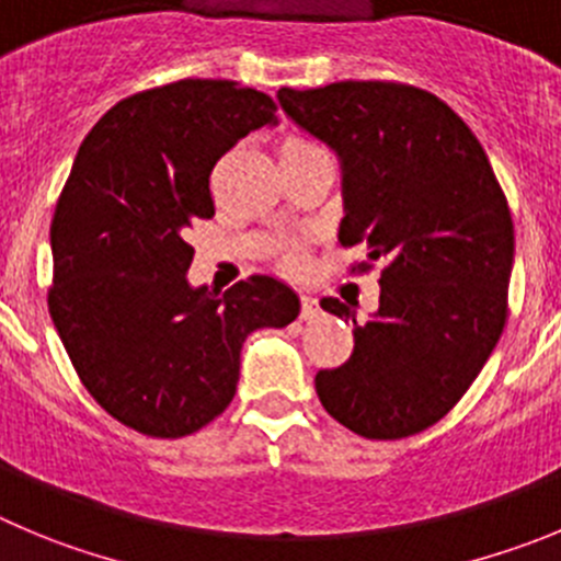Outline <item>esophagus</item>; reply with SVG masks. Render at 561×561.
<instances>
[{"mask_svg": "<svg viewBox=\"0 0 561 561\" xmlns=\"http://www.w3.org/2000/svg\"><path fill=\"white\" fill-rule=\"evenodd\" d=\"M298 301H301V318H305V321H316L318 312H321L318 298L316 296H301Z\"/></svg>", "mask_w": 561, "mask_h": 561, "instance_id": "34e87169", "label": "esophagus"}]
</instances>
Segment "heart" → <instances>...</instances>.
<instances>
[{"label": "heart", "instance_id": "obj_1", "mask_svg": "<svg viewBox=\"0 0 561 561\" xmlns=\"http://www.w3.org/2000/svg\"><path fill=\"white\" fill-rule=\"evenodd\" d=\"M310 146H316V144H310V140H305V138H298V135H287V138L279 144V154H287V151H298V149H310ZM285 260L290 268H301V265H305V256H301V251L298 249L287 251Z\"/></svg>", "mask_w": 561, "mask_h": 561}]
</instances>
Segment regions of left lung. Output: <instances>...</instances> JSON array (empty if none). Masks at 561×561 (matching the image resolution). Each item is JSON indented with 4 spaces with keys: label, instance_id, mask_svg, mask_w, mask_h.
<instances>
[{
    "label": "left lung",
    "instance_id": "8db88e82",
    "mask_svg": "<svg viewBox=\"0 0 561 561\" xmlns=\"http://www.w3.org/2000/svg\"><path fill=\"white\" fill-rule=\"evenodd\" d=\"M279 102L343 160L340 245L381 268L379 312L354 323V352L318 370L323 410L368 439H401L459 404L510 318L515 227L479 138L443 99L390 80L282 88Z\"/></svg>",
    "mask_w": 561,
    "mask_h": 561
}]
</instances>
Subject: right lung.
I'll list each match as a JSON object with an SVG mask.
<instances>
[{
    "label": "right lung",
    "instance_id": "obj_1",
    "mask_svg": "<svg viewBox=\"0 0 561 561\" xmlns=\"http://www.w3.org/2000/svg\"><path fill=\"white\" fill-rule=\"evenodd\" d=\"M276 102L232 80L133 93L93 124L51 218L49 316L107 415L185 437L234 399L245 334L287 327L298 298L274 276L193 290L187 229L216 216L209 174Z\"/></svg>",
    "mask_w": 561,
    "mask_h": 561
}]
</instances>
